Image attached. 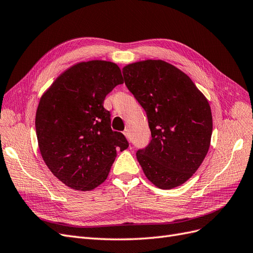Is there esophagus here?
Masks as SVG:
<instances>
[{
  "instance_id": "34e87169",
  "label": "esophagus",
  "mask_w": 253,
  "mask_h": 253,
  "mask_svg": "<svg viewBox=\"0 0 253 253\" xmlns=\"http://www.w3.org/2000/svg\"><path fill=\"white\" fill-rule=\"evenodd\" d=\"M124 135L126 137V139H129V131H128V128H126L125 131H124Z\"/></svg>"
}]
</instances>
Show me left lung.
<instances>
[{"instance_id": "1", "label": "left lung", "mask_w": 253, "mask_h": 253, "mask_svg": "<svg viewBox=\"0 0 253 253\" xmlns=\"http://www.w3.org/2000/svg\"><path fill=\"white\" fill-rule=\"evenodd\" d=\"M125 83L147 113L152 139L137 152L147 178L159 189L186 182L210 148V104L187 74L164 60H144L122 68Z\"/></svg>"}]
</instances>
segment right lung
<instances>
[{
    "label": "right lung",
    "mask_w": 253,
    "mask_h": 253,
    "mask_svg": "<svg viewBox=\"0 0 253 253\" xmlns=\"http://www.w3.org/2000/svg\"><path fill=\"white\" fill-rule=\"evenodd\" d=\"M124 83L111 61H82L59 75L44 91L36 114L38 144L44 163L65 186L90 191L108 178L117 151L128 147L111 127L103 108L110 91Z\"/></svg>",
    "instance_id": "obj_1"
}]
</instances>
